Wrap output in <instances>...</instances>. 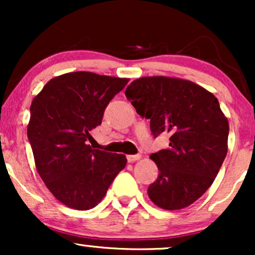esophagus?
Instances as JSON below:
<instances>
[{"mask_svg":"<svg viewBox=\"0 0 255 255\" xmlns=\"http://www.w3.org/2000/svg\"><path fill=\"white\" fill-rule=\"evenodd\" d=\"M140 154H129V156H127V160L129 163H134L135 162V160H137V159H140Z\"/></svg>","mask_w":255,"mask_h":255,"instance_id":"obj_1","label":"esophagus"}]
</instances>
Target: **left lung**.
<instances>
[{
  "instance_id": "8db88e82",
  "label": "left lung",
  "mask_w": 255,
  "mask_h": 255,
  "mask_svg": "<svg viewBox=\"0 0 255 255\" xmlns=\"http://www.w3.org/2000/svg\"><path fill=\"white\" fill-rule=\"evenodd\" d=\"M125 95L150 120L152 135H170L168 148L151 154L159 175L148 197L170 211L189 206L213 183L227 156L229 124L218 99L192 81L168 77L136 79Z\"/></svg>"
}]
</instances>
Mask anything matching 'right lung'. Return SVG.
<instances>
[{"label":"right lung","instance_id":"1","mask_svg":"<svg viewBox=\"0 0 255 255\" xmlns=\"http://www.w3.org/2000/svg\"><path fill=\"white\" fill-rule=\"evenodd\" d=\"M129 79L91 72L51 79L32 101L27 136L38 174L58 201L90 210L102 201L125 154L92 148L90 131L102 124L110 101Z\"/></svg>","mask_w":255,"mask_h":255}]
</instances>
